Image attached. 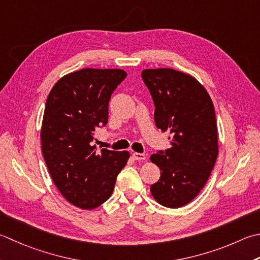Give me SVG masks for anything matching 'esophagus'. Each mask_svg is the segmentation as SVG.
Here are the masks:
<instances>
[{
	"label": "esophagus",
	"instance_id": "34e87169",
	"mask_svg": "<svg viewBox=\"0 0 260 260\" xmlns=\"http://www.w3.org/2000/svg\"><path fill=\"white\" fill-rule=\"evenodd\" d=\"M133 157L137 161H143V160L146 159V155L143 154V153H137V152H134Z\"/></svg>",
	"mask_w": 260,
	"mask_h": 260
}]
</instances>
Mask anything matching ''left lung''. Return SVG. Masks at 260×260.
<instances>
[{
    "instance_id": "8db88e82",
    "label": "left lung",
    "mask_w": 260,
    "mask_h": 260,
    "mask_svg": "<svg viewBox=\"0 0 260 260\" xmlns=\"http://www.w3.org/2000/svg\"><path fill=\"white\" fill-rule=\"evenodd\" d=\"M142 79L155 106L156 127L172 135L169 149L150 157L161 171L151 194L166 207L185 206L205 186L218 154L214 106L204 86L180 71L146 69Z\"/></svg>"
}]
</instances>
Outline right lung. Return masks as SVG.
Listing matches in <instances>:
<instances>
[{
	"instance_id": "obj_1",
	"label": "right lung",
	"mask_w": 260,
	"mask_h": 260,
	"mask_svg": "<svg viewBox=\"0 0 260 260\" xmlns=\"http://www.w3.org/2000/svg\"><path fill=\"white\" fill-rule=\"evenodd\" d=\"M126 72L119 69H82L55 83L46 101L40 139L55 186L71 204L92 210L113 194L116 178L129 152L91 145L96 128L108 123L110 95Z\"/></svg>"
}]
</instances>
